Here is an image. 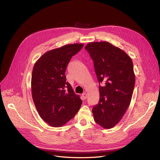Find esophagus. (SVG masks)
Listing matches in <instances>:
<instances>
[{"mask_svg":"<svg viewBox=\"0 0 160 160\" xmlns=\"http://www.w3.org/2000/svg\"><path fill=\"white\" fill-rule=\"evenodd\" d=\"M82 98L83 99H86L87 98V94L86 93H83L82 94Z\"/></svg>","mask_w":160,"mask_h":160,"instance_id":"obj_1","label":"esophagus"}]
</instances>
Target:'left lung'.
Here are the masks:
<instances>
[{
	"label": "left lung",
	"mask_w": 160,
	"mask_h": 160,
	"mask_svg": "<svg viewBox=\"0 0 160 160\" xmlns=\"http://www.w3.org/2000/svg\"><path fill=\"white\" fill-rule=\"evenodd\" d=\"M85 49L94 61L99 101L92 108L94 121L104 128L115 126L128 109L135 85L131 58L108 42H91Z\"/></svg>",
	"instance_id": "obj_1"
}]
</instances>
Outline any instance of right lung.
I'll return each mask as SVG.
<instances>
[{
	"instance_id": "right-lung-1",
	"label": "right lung",
	"mask_w": 160,
	"mask_h": 160,
	"mask_svg": "<svg viewBox=\"0 0 160 160\" xmlns=\"http://www.w3.org/2000/svg\"><path fill=\"white\" fill-rule=\"evenodd\" d=\"M83 47L82 43L68 44L48 51L33 66L32 98L40 117L50 126H63L80 108L82 101L66 82L65 72L72 56Z\"/></svg>"
}]
</instances>
